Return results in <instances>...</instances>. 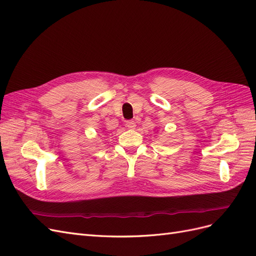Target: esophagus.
<instances>
[{
	"label": "esophagus",
	"mask_w": 256,
	"mask_h": 256,
	"mask_svg": "<svg viewBox=\"0 0 256 256\" xmlns=\"http://www.w3.org/2000/svg\"><path fill=\"white\" fill-rule=\"evenodd\" d=\"M126 127L129 128V129H134L136 128V122L134 120H127L126 122Z\"/></svg>",
	"instance_id": "1"
}]
</instances>
